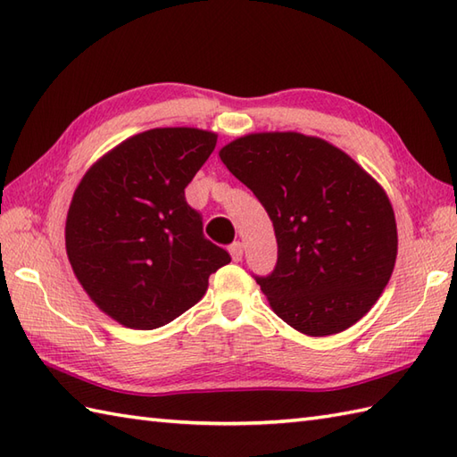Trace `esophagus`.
<instances>
[{"label": "esophagus", "mask_w": 457, "mask_h": 457, "mask_svg": "<svg viewBox=\"0 0 457 457\" xmlns=\"http://www.w3.org/2000/svg\"><path fill=\"white\" fill-rule=\"evenodd\" d=\"M229 255L231 259L236 261V263H239L241 259H244V244H239V241H236V244L229 245Z\"/></svg>", "instance_id": "1"}]
</instances>
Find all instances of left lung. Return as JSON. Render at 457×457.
<instances>
[{
  "label": "left lung",
  "mask_w": 457,
  "mask_h": 457,
  "mask_svg": "<svg viewBox=\"0 0 457 457\" xmlns=\"http://www.w3.org/2000/svg\"><path fill=\"white\" fill-rule=\"evenodd\" d=\"M220 159L273 221V273L255 277L270 308L306 336H332L361 320L389 283L396 221L385 190L324 139L251 133Z\"/></svg>",
  "instance_id": "obj_1"
}]
</instances>
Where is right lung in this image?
<instances>
[{"label": "right lung", "mask_w": 457, "mask_h": 457, "mask_svg": "<svg viewBox=\"0 0 457 457\" xmlns=\"http://www.w3.org/2000/svg\"><path fill=\"white\" fill-rule=\"evenodd\" d=\"M218 135L159 128L120 143L84 174L66 216V253L105 314L135 329L172 322L231 257L204 237L184 188Z\"/></svg>", "instance_id": "add662e5"}]
</instances>
